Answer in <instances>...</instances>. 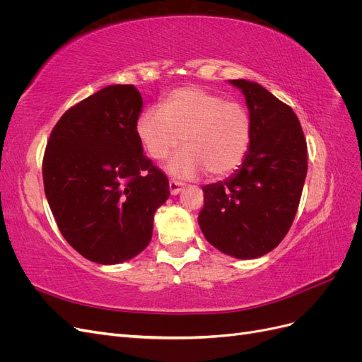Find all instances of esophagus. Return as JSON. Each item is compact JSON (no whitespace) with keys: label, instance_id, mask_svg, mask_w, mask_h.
Returning <instances> with one entry per match:
<instances>
[{"label":"esophagus","instance_id":"obj_1","mask_svg":"<svg viewBox=\"0 0 362 362\" xmlns=\"http://www.w3.org/2000/svg\"><path fill=\"white\" fill-rule=\"evenodd\" d=\"M169 190H170V194H178L182 190V184L172 180L169 181Z\"/></svg>","mask_w":362,"mask_h":362}]
</instances>
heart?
<instances>
[{
  "instance_id": "heart-1",
  "label": "heart",
  "mask_w": 362,
  "mask_h": 362,
  "mask_svg": "<svg viewBox=\"0 0 362 362\" xmlns=\"http://www.w3.org/2000/svg\"><path fill=\"white\" fill-rule=\"evenodd\" d=\"M141 148L156 161L166 160L178 178H194L205 170L213 178L233 173L243 163L252 140V119L237 101L198 86L178 87L163 96L161 108L141 112L136 122Z\"/></svg>"
}]
</instances>
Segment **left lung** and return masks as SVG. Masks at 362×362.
Instances as JSON below:
<instances>
[{"label": "left lung", "mask_w": 362, "mask_h": 362, "mask_svg": "<svg viewBox=\"0 0 362 362\" xmlns=\"http://www.w3.org/2000/svg\"><path fill=\"white\" fill-rule=\"evenodd\" d=\"M252 119L247 154L233 177L204 185L198 222L208 243L226 255H266L287 235L300 202L308 151L298 116L254 81L229 80Z\"/></svg>", "instance_id": "1"}]
</instances>
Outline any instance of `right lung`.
I'll list each match as a JSON object with an SVG mask.
<instances>
[{"mask_svg":"<svg viewBox=\"0 0 362 362\" xmlns=\"http://www.w3.org/2000/svg\"><path fill=\"white\" fill-rule=\"evenodd\" d=\"M141 105L133 84L104 87L59 119L43 156V187L60 233L98 264L139 255L170 194L136 134Z\"/></svg>","mask_w":362,"mask_h":362,"instance_id":"1","label":"right lung"}]
</instances>
